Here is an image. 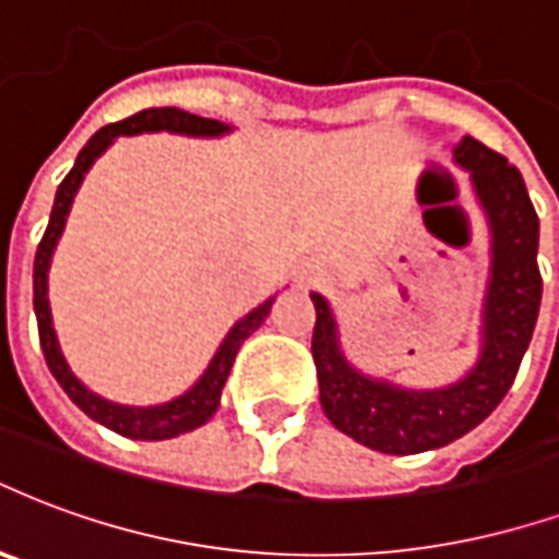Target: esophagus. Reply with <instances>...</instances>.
I'll list each match as a JSON object with an SVG mask.
<instances>
[{"label":"esophagus","instance_id":"1","mask_svg":"<svg viewBox=\"0 0 559 559\" xmlns=\"http://www.w3.org/2000/svg\"><path fill=\"white\" fill-rule=\"evenodd\" d=\"M317 284H322V269L320 266H305L299 272V287L301 290H311V287H317Z\"/></svg>","mask_w":559,"mask_h":559}]
</instances>
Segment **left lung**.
Segmentation results:
<instances>
[{"mask_svg":"<svg viewBox=\"0 0 559 559\" xmlns=\"http://www.w3.org/2000/svg\"><path fill=\"white\" fill-rule=\"evenodd\" d=\"M453 163L468 171L471 192L489 225V278L479 308L477 361L456 382L406 388L364 373L346 358L332 301L311 293L317 308L311 353L322 412L343 436L391 456L444 448L498 408L531 346L543 301L536 263L539 218L519 168L471 135L453 147Z\"/></svg>","mask_w":559,"mask_h":559,"instance_id":"1","label":"left lung"}]
</instances>
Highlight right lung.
I'll use <instances>...</instances> for the list:
<instances>
[{"label": "right lung", "instance_id": "right-lung-1", "mask_svg": "<svg viewBox=\"0 0 559 559\" xmlns=\"http://www.w3.org/2000/svg\"><path fill=\"white\" fill-rule=\"evenodd\" d=\"M142 132H175V135H189V139H222L227 132H234V127L230 123L213 121V118H201V115H192V111L175 109V106H159V109L135 111L127 121L109 123V127L94 132L88 144L76 156L70 175L61 180L59 192H56V204H52V213H49L47 234H44L40 246H37L35 317L37 334H40V349H44L49 370L56 376V382L64 388V394L91 420H97V424H103V427L123 438L165 441V438H177L183 436V432L204 427L206 420L216 415L218 403H222V388H225L227 373L234 367L239 346L246 343L248 334L258 332L260 325H263V320L272 311L275 296H269L263 305H258L254 311H248L242 320L234 322L230 332L225 334V341L218 343L216 355L206 364L204 373L198 376V382L192 388H186L183 394L175 396V400H168V403H156V406H123V403H111L106 396L94 394L88 384L70 370L68 358L61 353L56 325H52V308H49V266H52V254H56V246H59L61 234H64V225H68L73 198L80 192V186L85 180V175L91 171V165L109 151L115 139H121V135H142Z\"/></svg>", "mask_w": 559, "mask_h": 559}]
</instances>
